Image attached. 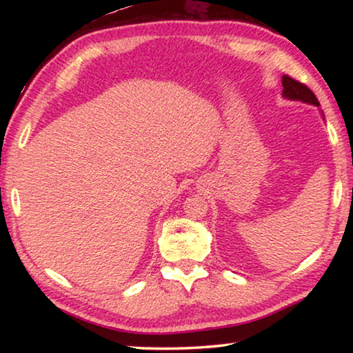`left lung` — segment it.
Segmentation results:
<instances>
[{
	"mask_svg": "<svg viewBox=\"0 0 353 353\" xmlns=\"http://www.w3.org/2000/svg\"><path fill=\"white\" fill-rule=\"evenodd\" d=\"M282 85H283L282 97L285 99L301 101V103H305V104H310V105L319 107L318 98H316L314 93L310 90L307 85H303V83L294 81L290 76H283L282 77ZM321 115H322V119H324V121H325L324 112H322V110H321Z\"/></svg>",
	"mask_w": 353,
	"mask_h": 353,
	"instance_id": "obj_1",
	"label": "left lung"
}]
</instances>
